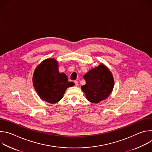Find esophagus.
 I'll return each instance as SVG.
<instances>
[{"mask_svg": "<svg viewBox=\"0 0 152 152\" xmlns=\"http://www.w3.org/2000/svg\"><path fill=\"white\" fill-rule=\"evenodd\" d=\"M75 85H76V86H77L78 85H79V82H78L77 80H75Z\"/></svg>", "mask_w": 152, "mask_h": 152, "instance_id": "obj_1", "label": "esophagus"}]
</instances>
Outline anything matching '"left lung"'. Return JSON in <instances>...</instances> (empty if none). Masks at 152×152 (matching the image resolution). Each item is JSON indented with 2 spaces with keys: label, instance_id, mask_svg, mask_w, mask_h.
<instances>
[{
  "label": "left lung",
  "instance_id": "8db88e82",
  "mask_svg": "<svg viewBox=\"0 0 152 152\" xmlns=\"http://www.w3.org/2000/svg\"><path fill=\"white\" fill-rule=\"evenodd\" d=\"M86 84L81 89L89 102L97 103L107 99L112 93L114 79L111 71L103 64L91 69L84 76Z\"/></svg>",
  "mask_w": 152,
  "mask_h": 152
}]
</instances>
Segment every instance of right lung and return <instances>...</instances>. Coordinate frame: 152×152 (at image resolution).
<instances>
[{
  "mask_svg": "<svg viewBox=\"0 0 152 152\" xmlns=\"http://www.w3.org/2000/svg\"><path fill=\"white\" fill-rule=\"evenodd\" d=\"M33 85L38 95L42 100L51 104L61 100L69 87L75 85L68 77L58 70V62L54 58L42 61L35 68Z\"/></svg>",
  "mask_w": 152,
  "mask_h": 152,
  "instance_id": "obj_1",
  "label": "right lung"
}]
</instances>
